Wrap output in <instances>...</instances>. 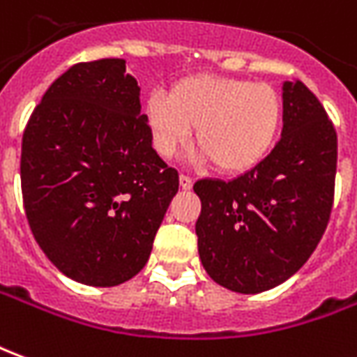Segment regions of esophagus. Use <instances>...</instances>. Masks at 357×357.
<instances>
[{
  "label": "esophagus",
  "mask_w": 357,
  "mask_h": 357,
  "mask_svg": "<svg viewBox=\"0 0 357 357\" xmlns=\"http://www.w3.org/2000/svg\"><path fill=\"white\" fill-rule=\"evenodd\" d=\"M178 181H181V188H183V190H190L192 184H194V181H192L190 176H186V174H181Z\"/></svg>",
  "instance_id": "1"
}]
</instances>
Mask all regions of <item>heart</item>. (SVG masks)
<instances>
[{
	"instance_id": "obj_1",
	"label": "heart",
	"mask_w": 357,
	"mask_h": 357,
	"mask_svg": "<svg viewBox=\"0 0 357 357\" xmlns=\"http://www.w3.org/2000/svg\"><path fill=\"white\" fill-rule=\"evenodd\" d=\"M144 115L161 158H174L196 130L202 158L223 173H246L277 142L282 102L269 84L196 75L178 80L167 96H150Z\"/></svg>"
}]
</instances>
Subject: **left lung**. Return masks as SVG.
I'll use <instances>...</instances> for the list:
<instances>
[{
  "instance_id": "left-lung-1",
  "label": "left lung",
  "mask_w": 357,
  "mask_h": 357,
  "mask_svg": "<svg viewBox=\"0 0 357 357\" xmlns=\"http://www.w3.org/2000/svg\"><path fill=\"white\" fill-rule=\"evenodd\" d=\"M336 132L313 92L282 82V132L271 153L229 183L202 178L196 223L207 275L240 294L282 284L310 259L327 229Z\"/></svg>"
}]
</instances>
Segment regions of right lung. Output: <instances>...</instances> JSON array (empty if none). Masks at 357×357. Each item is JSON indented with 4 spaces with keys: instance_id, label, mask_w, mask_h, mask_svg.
<instances>
[{
    "instance_id": "right-lung-1",
    "label": "right lung",
    "mask_w": 357,
    "mask_h": 357,
    "mask_svg": "<svg viewBox=\"0 0 357 357\" xmlns=\"http://www.w3.org/2000/svg\"><path fill=\"white\" fill-rule=\"evenodd\" d=\"M21 188L30 231L65 277L117 287L142 271L178 173L151 148L125 59L78 63L47 88L22 134Z\"/></svg>"
}]
</instances>
